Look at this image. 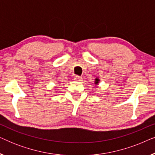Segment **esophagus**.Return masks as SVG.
<instances>
[{"label":"esophagus","mask_w":155,"mask_h":155,"mask_svg":"<svg viewBox=\"0 0 155 155\" xmlns=\"http://www.w3.org/2000/svg\"><path fill=\"white\" fill-rule=\"evenodd\" d=\"M74 79H75L76 81H81L82 78L81 77H80V76H75V77L74 78Z\"/></svg>","instance_id":"esophagus-1"}]
</instances>
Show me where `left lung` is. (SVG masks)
<instances>
[{"label": "left lung", "mask_w": 155, "mask_h": 155, "mask_svg": "<svg viewBox=\"0 0 155 155\" xmlns=\"http://www.w3.org/2000/svg\"><path fill=\"white\" fill-rule=\"evenodd\" d=\"M99 79H98V78H97V79H95V84H98L99 83Z\"/></svg>", "instance_id": "8db88e82"}]
</instances>
